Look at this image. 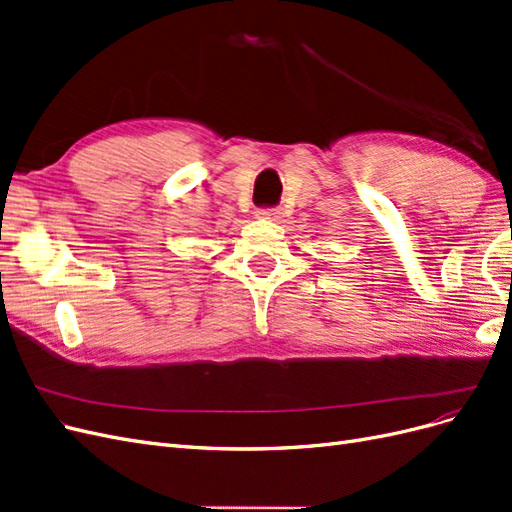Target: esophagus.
I'll return each instance as SVG.
<instances>
[{
	"label": "esophagus",
	"instance_id": "1",
	"mask_svg": "<svg viewBox=\"0 0 512 512\" xmlns=\"http://www.w3.org/2000/svg\"><path fill=\"white\" fill-rule=\"evenodd\" d=\"M260 215H262V218H267V220H280L282 218V209L280 207H267V209H260Z\"/></svg>",
	"mask_w": 512,
	"mask_h": 512
}]
</instances>
